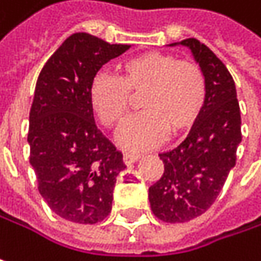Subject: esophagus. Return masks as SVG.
Wrapping results in <instances>:
<instances>
[{
  "label": "esophagus",
  "instance_id": "esophagus-1",
  "mask_svg": "<svg viewBox=\"0 0 261 261\" xmlns=\"http://www.w3.org/2000/svg\"><path fill=\"white\" fill-rule=\"evenodd\" d=\"M139 159H140V154H137V152H125V154H124V162H125V165H131V163L137 162Z\"/></svg>",
  "mask_w": 261,
  "mask_h": 261
}]
</instances>
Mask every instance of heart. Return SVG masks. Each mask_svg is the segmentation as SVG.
<instances>
[{"instance_id":"obj_1","label":"heart","mask_w":261,"mask_h":261,"mask_svg":"<svg viewBox=\"0 0 261 261\" xmlns=\"http://www.w3.org/2000/svg\"><path fill=\"white\" fill-rule=\"evenodd\" d=\"M139 93L142 112L116 137L128 149L157 146L168 133L177 136L193 127L207 102V81L195 62L166 53H143L122 60L116 75L98 74L90 86V106L106 128H116L130 109L131 96Z\"/></svg>"}]
</instances>
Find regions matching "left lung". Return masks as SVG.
Here are the masks:
<instances>
[{"label": "left lung", "mask_w": 261, "mask_h": 261, "mask_svg": "<svg viewBox=\"0 0 261 261\" xmlns=\"http://www.w3.org/2000/svg\"><path fill=\"white\" fill-rule=\"evenodd\" d=\"M180 43L190 48L205 75L207 102L181 143L159 154L165 171L149 187L148 198L155 218L169 224L192 221L213 205L234 168L242 140L240 107L231 74L198 39L189 37Z\"/></svg>", "instance_id": "1"}]
</instances>
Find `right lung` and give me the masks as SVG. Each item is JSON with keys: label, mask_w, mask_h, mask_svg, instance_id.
I'll use <instances>...</instances> for the list:
<instances>
[{"label": "right lung", "mask_w": 261, "mask_h": 261, "mask_svg": "<svg viewBox=\"0 0 261 261\" xmlns=\"http://www.w3.org/2000/svg\"><path fill=\"white\" fill-rule=\"evenodd\" d=\"M128 48L74 33L39 74L30 110V163L42 198L66 221L96 224L112 212L125 165L93 121L90 86L102 65Z\"/></svg>", "instance_id": "obj_1"}]
</instances>
